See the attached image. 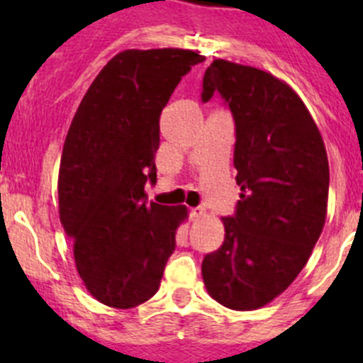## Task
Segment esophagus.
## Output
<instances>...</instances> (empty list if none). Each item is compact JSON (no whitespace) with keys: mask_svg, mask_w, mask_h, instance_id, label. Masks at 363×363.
<instances>
[{"mask_svg":"<svg viewBox=\"0 0 363 363\" xmlns=\"http://www.w3.org/2000/svg\"><path fill=\"white\" fill-rule=\"evenodd\" d=\"M203 214H205L203 207H195V208H191V211H189V216H191V219H200Z\"/></svg>","mask_w":363,"mask_h":363,"instance_id":"obj_1","label":"esophagus"}]
</instances>
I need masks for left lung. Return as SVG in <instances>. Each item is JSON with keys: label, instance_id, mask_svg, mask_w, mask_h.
<instances>
[{"label": "left lung", "instance_id": "8db88e82", "mask_svg": "<svg viewBox=\"0 0 363 363\" xmlns=\"http://www.w3.org/2000/svg\"><path fill=\"white\" fill-rule=\"evenodd\" d=\"M202 101L221 96L235 123L240 200L223 219L225 242L205 255L203 283L225 307L252 311L283 294L325 225L328 160L323 138L290 86L263 69L216 60Z\"/></svg>", "mask_w": 363, "mask_h": 363}]
</instances>
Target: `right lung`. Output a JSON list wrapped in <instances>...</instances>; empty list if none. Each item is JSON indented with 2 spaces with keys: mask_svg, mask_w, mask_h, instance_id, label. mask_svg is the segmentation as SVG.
I'll list each match as a JSON object with an SVG mask.
<instances>
[{
  "mask_svg": "<svg viewBox=\"0 0 363 363\" xmlns=\"http://www.w3.org/2000/svg\"><path fill=\"white\" fill-rule=\"evenodd\" d=\"M193 50H124L80 101L61 156L60 218L79 276L101 303L130 309L158 291L186 207L147 203L156 184L160 116Z\"/></svg>",
  "mask_w": 363,
  "mask_h": 363,
  "instance_id": "obj_1",
  "label": "right lung"
}]
</instances>
